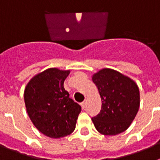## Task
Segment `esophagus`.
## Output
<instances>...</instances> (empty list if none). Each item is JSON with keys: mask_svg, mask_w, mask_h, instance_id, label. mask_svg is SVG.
Instances as JSON below:
<instances>
[{"mask_svg": "<svg viewBox=\"0 0 160 160\" xmlns=\"http://www.w3.org/2000/svg\"><path fill=\"white\" fill-rule=\"evenodd\" d=\"M81 106H82V108L85 109L86 108V106H87V102H83L81 104Z\"/></svg>", "mask_w": 160, "mask_h": 160, "instance_id": "1", "label": "esophagus"}]
</instances>
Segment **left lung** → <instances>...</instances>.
<instances>
[{"label": "left lung", "mask_w": 160, "mask_h": 160, "mask_svg": "<svg viewBox=\"0 0 160 160\" xmlns=\"http://www.w3.org/2000/svg\"><path fill=\"white\" fill-rule=\"evenodd\" d=\"M102 100L100 113L93 117L96 130L104 135L123 132L136 116L140 104L139 90L128 76L105 68L92 76Z\"/></svg>", "instance_id": "8db88e82"}]
</instances>
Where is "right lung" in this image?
I'll list each match as a JSON object with an SVG mask.
<instances>
[{"instance_id": "obj_1", "label": "right lung", "mask_w": 160, "mask_h": 160, "mask_svg": "<svg viewBox=\"0 0 160 160\" xmlns=\"http://www.w3.org/2000/svg\"><path fill=\"white\" fill-rule=\"evenodd\" d=\"M70 70L49 68L31 78L24 92L25 107L33 125L43 135L58 138L75 129L81 106L64 88Z\"/></svg>"}]
</instances>
